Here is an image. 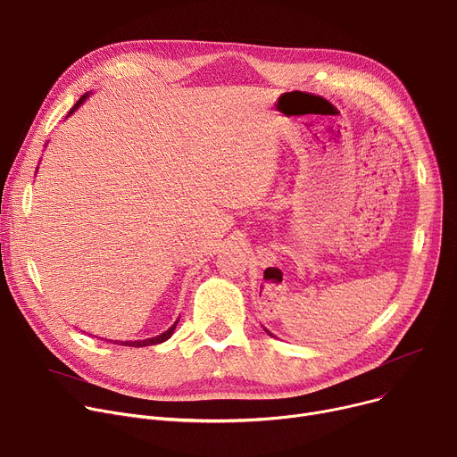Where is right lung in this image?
Returning a JSON list of instances; mask_svg holds the SVG:
<instances>
[{
	"label": "right lung",
	"instance_id": "right-lung-1",
	"mask_svg": "<svg viewBox=\"0 0 457 457\" xmlns=\"http://www.w3.org/2000/svg\"><path fill=\"white\" fill-rule=\"evenodd\" d=\"M86 99V96H82L79 101H77V104L70 110V113H73V110H77V106L82 103ZM178 323V321H176ZM176 323L169 328V330H165L163 334H160V337H156V338H148V340H137V342H120L119 345H129V347H145V345H156V344H162V342H165V340H169L170 337H172V332H174V328H176ZM117 344V342H115Z\"/></svg>",
	"mask_w": 457,
	"mask_h": 457
}]
</instances>
